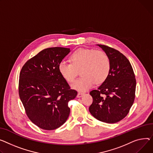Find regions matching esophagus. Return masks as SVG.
I'll use <instances>...</instances> for the list:
<instances>
[{"mask_svg":"<svg viewBox=\"0 0 153 153\" xmlns=\"http://www.w3.org/2000/svg\"><path fill=\"white\" fill-rule=\"evenodd\" d=\"M84 95V93H82V92H79L78 94H77V97H78V98H80L81 97H82V95Z\"/></svg>","mask_w":153,"mask_h":153,"instance_id":"1","label":"esophagus"}]
</instances>
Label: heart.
Instances as JSON below:
<instances>
[{"mask_svg":"<svg viewBox=\"0 0 153 153\" xmlns=\"http://www.w3.org/2000/svg\"><path fill=\"white\" fill-rule=\"evenodd\" d=\"M71 64L61 62L58 65L60 75L69 83L74 80L77 71L82 77L76 80L72 87L85 91L92 87L94 82L101 84L107 79L111 63L108 56L103 51L89 48H79L69 56Z\"/></svg>","mask_w":153,"mask_h":153,"instance_id":"1","label":"heart"}]
</instances>
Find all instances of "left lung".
I'll return each mask as SVG.
<instances>
[{"mask_svg": "<svg viewBox=\"0 0 153 153\" xmlns=\"http://www.w3.org/2000/svg\"><path fill=\"white\" fill-rule=\"evenodd\" d=\"M97 45L108 56L111 68L103 84L90 92L93 102L89 111L98 120L116 123L127 115L134 103L135 76L128 59L123 53L104 45Z\"/></svg>", "mask_w": 153, "mask_h": 153, "instance_id": "left-lung-1", "label": "left lung"}]
</instances>
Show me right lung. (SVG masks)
Wrapping results in <instances>:
<instances>
[{
    "label": "right lung",
    "mask_w": 153,
    "mask_h": 153,
    "mask_svg": "<svg viewBox=\"0 0 153 153\" xmlns=\"http://www.w3.org/2000/svg\"><path fill=\"white\" fill-rule=\"evenodd\" d=\"M70 51L64 47L45 48L29 59L20 72V100L29 119L44 130H55L65 123L70 113L69 101L77 95L58 71Z\"/></svg>",
    "instance_id": "add662e5"
}]
</instances>
